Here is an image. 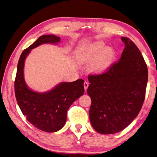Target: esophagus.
I'll use <instances>...</instances> for the list:
<instances>
[{
  "mask_svg": "<svg viewBox=\"0 0 157 157\" xmlns=\"http://www.w3.org/2000/svg\"><path fill=\"white\" fill-rule=\"evenodd\" d=\"M88 85H89V83H88V82L85 81V82H84V89H85V90L87 89L88 87Z\"/></svg>",
  "mask_w": 157,
  "mask_h": 157,
  "instance_id": "1",
  "label": "esophagus"
}]
</instances>
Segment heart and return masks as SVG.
I'll return each instance as SVG.
<instances>
[{"label": "heart", "instance_id": "1", "mask_svg": "<svg viewBox=\"0 0 157 157\" xmlns=\"http://www.w3.org/2000/svg\"><path fill=\"white\" fill-rule=\"evenodd\" d=\"M103 42H96L88 47L80 50L78 59L82 64H91V70L101 73L107 70L115 58V52L111 48H106Z\"/></svg>", "mask_w": 157, "mask_h": 157}]
</instances>
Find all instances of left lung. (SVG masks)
Returning a JSON list of instances; mask_svg holds the SVG:
<instances>
[{
    "label": "left lung",
    "instance_id": "8db88e82",
    "mask_svg": "<svg viewBox=\"0 0 157 157\" xmlns=\"http://www.w3.org/2000/svg\"><path fill=\"white\" fill-rule=\"evenodd\" d=\"M121 58L105 72L88 75L87 93L91 99L90 123L97 132L110 135L130 125L143 106L147 82V67L141 51L130 39Z\"/></svg>",
    "mask_w": 157,
    "mask_h": 157
}]
</instances>
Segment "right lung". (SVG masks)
I'll return each mask as SVG.
<instances>
[{"instance_id":"add662e5","label":"right lung","mask_w":157,"mask_h":157,"mask_svg":"<svg viewBox=\"0 0 157 157\" xmlns=\"http://www.w3.org/2000/svg\"><path fill=\"white\" fill-rule=\"evenodd\" d=\"M60 38L44 35L25 49L18 62L14 88L16 101L27 121L38 129L47 132H57L64 126L67 110L77 99L84 94V80L62 82L49 92L40 93L27 86L24 79L25 59L31 50L42 44H56Z\"/></svg>"}]
</instances>
